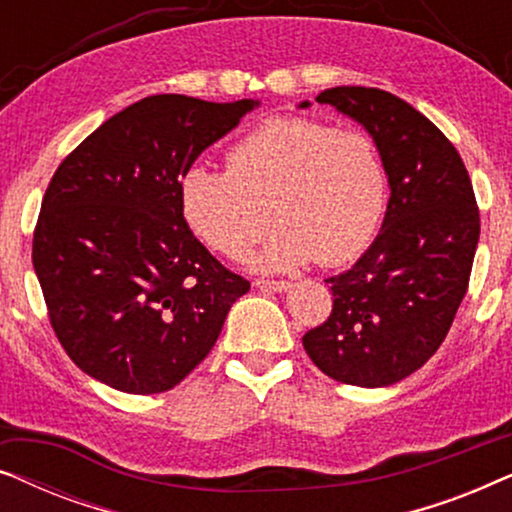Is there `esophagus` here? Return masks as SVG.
I'll return each mask as SVG.
<instances>
[{
    "instance_id": "34e87169",
    "label": "esophagus",
    "mask_w": 512,
    "mask_h": 512,
    "mask_svg": "<svg viewBox=\"0 0 512 512\" xmlns=\"http://www.w3.org/2000/svg\"><path fill=\"white\" fill-rule=\"evenodd\" d=\"M258 289H263V291H286V289H291V282H286V279H256L254 282Z\"/></svg>"
}]
</instances>
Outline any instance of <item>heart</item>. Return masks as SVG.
<instances>
[{
    "label": "heart",
    "instance_id": "obj_1",
    "mask_svg": "<svg viewBox=\"0 0 512 512\" xmlns=\"http://www.w3.org/2000/svg\"><path fill=\"white\" fill-rule=\"evenodd\" d=\"M226 170L193 165L179 179L186 226L233 258L279 223L254 265L289 270L317 258L340 265L373 240L387 200V174L373 139L307 118H272L235 142ZM273 219H269V214Z\"/></svg>",
    "mask_w": 512,
    "mask_h": 512
}]
</instances>
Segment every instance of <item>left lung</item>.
I'll return each mask as SVG.
<instances>
[{"mask_svg": "<svg viewBox=\"0 0 512 512\" xmlns=\"http://www.w3.org/2000/svg\"><path fill=\"white\" fill-rule=\"evenodd\" d=\"M317 102L373 135L391 198L366 254L326 279L333 310L303 335V347L335 382L389 387L443 345L468 291L480 209L459 151L401 97L338 86L319 93Z\"/></svg>", "mask_w": 512, "mask_h": 512, "instance_id": "8db88e82", "label": "left lung"}]
</instances>
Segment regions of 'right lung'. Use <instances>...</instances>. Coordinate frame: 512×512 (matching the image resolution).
I'll use <instances>...</instances> for the list:
<instances>
[{
	"mask_svg": "<svg viewBox=\"0 0 512 512\" xmlns=\"http://www.w3.org/2000/svg\"><path fill=\"white\" fill-rule=\"evenodd\" d=\"M256 104L144 97L55 170L32 263L53 331L83 373L125 394H163L212 352L249 282L186 226L179 179Z\"/></svg>",
	"mask_w": 512,
	"mask_h": 512,
	"instance_id": "right-lung-1",
	"label": "right lung"
}]
</instances>
